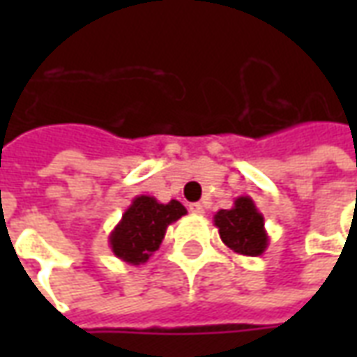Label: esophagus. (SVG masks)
Wrapping results in <instances>:
<instances>
[{
  "label": "esophagus",
  "instance_id": "esophagus-1",
  "mask_svg": "<svg viewBox=\"0 0 357 357\" xmlns=\"http://www.w3.org/2000/svg\"><path fill=\"white\" fill-rule=\"evenodd\" d=\"M189 210H191L193 214H204V206H202L201 202H193V204H189Z\"/></svg>",
  "mask_w": 357,
  "mask_h": 357
}]
</instances>
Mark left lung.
Returning <instances> with one entry per match:
<instances>
[{
    "label": "left lung",
    "instance_id": "left-lung-1",
    "mask_svg": "<svg viewBox=\"0 0 357 357\" xmlns=\"http://www.w3.org/2000/svg\"><path fill=\"white\" fill-rule=\"evenodd\" d=\"M214 225L227 248L243 256L266 252L269 237L264 227V216L250 197H237L229 210H218Z\"/></svg>",
    "mask_w": 357,
    "mask_h": 357
}]
</instances>
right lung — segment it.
<instances>
[{
	"label": "right lung",
	"instance_id": "right-lung-1",
	"mask_svg": "<svg viewBox=\"0 0 357 357\" xmlns=\"http://www.w3.org/2000/svg\"><path fill=\"white\" fill-rule=\"evenodd\" d=\"M187 210L176 199L158 202L155 197L139 195L128 206L122 220L110 231V250L122 262L139 266L145 264L162 245L168 225L185 216Z\"/></svg>",
	"mask_w": 357,
	"mask_h": 357
}]
</instances>
